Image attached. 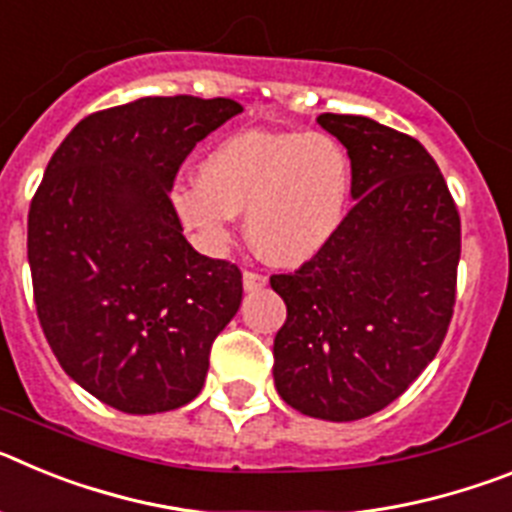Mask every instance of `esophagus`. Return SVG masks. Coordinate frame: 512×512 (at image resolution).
Wrapping results in <instances>:
<instances>
[{"instance_id":"1","label":"esophagus","mask_w":512,"mask_h":512,"mask_svg":"<svg viewBox=\"0 0 512 512\" xmlns=\"http://www.w3.org/2000/svg\"><path fill=\"white\" fill-rule=\"evenodd\" d=\"M266 287V277L259 271H243V289L246 292H259Z\"/></svg>"}]
</instances>
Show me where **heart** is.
Masks as SVG:
<instances>
[{
	"label": "heart",
	"mask_w": 512,
	"mask_h": 512,
	"mask_svg": "<svg viewBox=\"0 0 512 512\" xmlns=\"http://www.w3.org/2000/svg\"><path fill=\"white\" fill-rule=\"evenodd\" d=\"M351 197V161L336 138L297 130H243L200 161V182L171 187L179 223L205 251H223L235 215L266 261L302 266L341 228Z\"/></svg>",
	"instance_id": "b5f03b06"
}]
</instances>
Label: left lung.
<instances>
[{
	"mask_svg": "<svg viewBox=\"0 0 512 512\" xmlns=\"http://www.w3.org/2000/svg\"><path fill=\"white\" fill-rule=\"evenodd\" d=\"M351 158L354 207L295 274H274L287 305L274 384L302 415L333 423L379 413L436 359L456 300L461 220L418 140L361 115L318 117Z\"/></svg>",
	"mask_w": 512,
	"mask_h": 512,
	"instance_id": "obj_1",
	"label": "left lung"
}]
</instances>
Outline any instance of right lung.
<instances>
[{"instance_id": "right-lung-1", "label": "right lung", "mask_w": 512, "mask_h": 512, "mask_svg": "<svg viewBox=\"0 0 512 512\" xmlns=\"http://www.w3.org/2000/svg\"><path fill=\"white\" fill-rule=\"evenodd\" d=\"M243 112L233 99L143 97L71 130L27 215L43 333L63 372L130 415L200 395L217 333L241 307L238 266L182 235L169 192L202 138Z\"/></svg>"}]
</instances>
